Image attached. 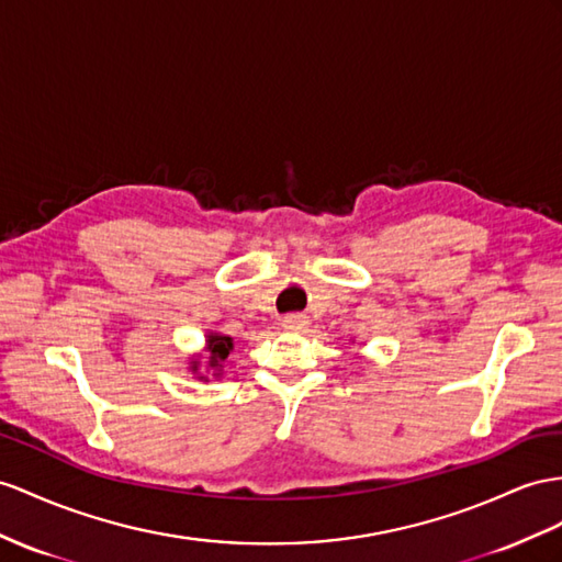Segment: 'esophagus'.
<instances>
[{"label": "esophagus", "instance_id": "esophagus-1", "mask_svg": "<svg viewBox=\"0 0 562 562\" xmlns=\"http://www.w3.org/2000/svg\"><path fill=\"white\" fill-rule=\"evenodd\" d=\"M306 325H308L306 315H299V313H290V315H284V318H282V327L284 329H294V333H301V329H306Z\"/></svg>", "mask_w": 562, "mask_h": 562}]
</instances>
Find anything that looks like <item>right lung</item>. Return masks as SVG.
Listing matches in <instances>:
<instances>
[{
    "label": "right lung",
    "instance_id": "obj_1",
    "mask_svg": "<svg viewBox=\"0 0 562 562\" xmlns=\"http://www.w3.org/2000/svg\"><path fill=\"white\" fill-rule=\"evenodd\" d=\"M209 351H211V366H218L223 363L225 358L229 356V351H233V337H223V335H211L209 337ZM196 370V366H194Z\"/></svg>",
    "mask_w": 562,
    "mask_h": 562
}]
</instances>
